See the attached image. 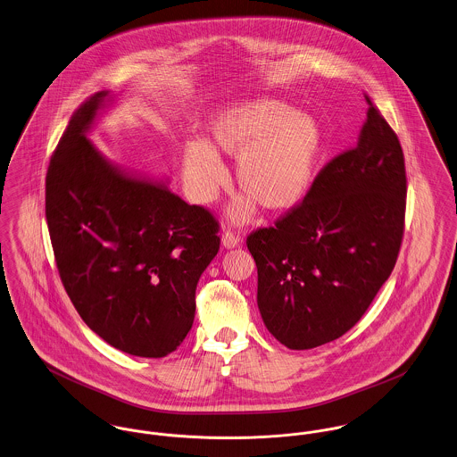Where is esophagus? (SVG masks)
Listing matches in <instances>:
<instances>
[{
    "mask_svg": "<svg viewBox=\"0 0 457 457\" xmlns=\"http://www.w3.org/2000/svg\"><path fill=\"white\" fill-rule=\"evenodd\" d=\"M240 244H242L240 233H235V231H231V229L224 231V235H222V245L228 246V248H233V246H238Z\"/></svg>",
    "mask_w": 457,
    "mask_h": 457,
    "instance_id": "esophagus-1",
    "label": "esophagus"
}]
</instances>
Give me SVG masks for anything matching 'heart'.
I'll list each match as a JSON object with an SVG mask.
<instances>
[{
    "instance_id": "1",
    "label": "heart",
    "mask_w": 457,
    "mask_h": 457,
    "mask_svg": "<svg viewBox=\"0 0 457 457\" xmlns=\"http://www.w3.org/2000/svg\"><path fill=\"white\" fill-rule=\"evenodd\" d=\"M211 147L187 142L182 172L191 196L212 202L228 182L217 153L237 160L238 186L268 211H287L308 191L321 149L315 120L283 101L257 99L231 105L209 125ZM253 207L244 200L235 215L244 219Z\"/></svg>"
}]
</instances>
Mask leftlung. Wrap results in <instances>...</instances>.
<instances>
[{
    "label": "left lung",
    "instance_id": "left-lung-1",
    "mask_svg": "<svg viewBox=\"0 0 457 457\" xmlns=\"http://www.w3.org/2000/svg\"><path fill=\"white\" fill-rule=\"evenodd\" d=\"M354 147L334 156L306 196L246 237L257 306L290 350L346 334L389 278L405 229L407 176L398 136L365 94Z\"/></svg>",
    "mask_w": 457,
    "mask_h": 457
}]
</instances>
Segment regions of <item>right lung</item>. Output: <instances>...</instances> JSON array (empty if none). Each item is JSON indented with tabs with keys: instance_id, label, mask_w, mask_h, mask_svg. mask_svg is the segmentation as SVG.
<instances>
[{
	"instance_id": "add662e5",
	"label": "right lung",
	"mask_w": 457,
	"mask_h": 457,
	"mask_svg": "<svg viewBox=\"0 0 457 457\" xmlns=\"http://www.w3.org/2000/svg\"><path fill=\"white\" fill-rule=\"evenodd\" d=\"M107 92L72 112L45 180L61 281L83 321L116 350L162 358L191 330L219 220L167 187L125 176L85 137Z\"/></svg>"
}]
</instances>
